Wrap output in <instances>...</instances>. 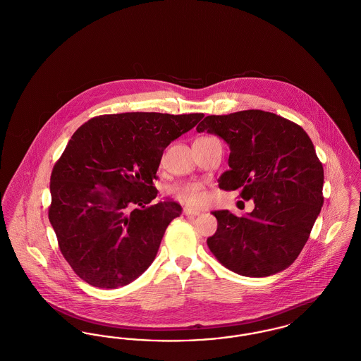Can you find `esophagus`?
<instances>
[{"instance_id":"obj_1","label":"esophagus","mask_w":361,"mask_h":361,"mask_svg":"<svg viewBox=\"0 0 361 361\" xmlns=\"http://www.w3.org/2000/svg\"><path fill=\"white\" fill-rule=\"evenodd\" d=\"M183 212H184V215H187V216H196V215H199V214H200V211H197V209H192V208H184V209H183Z\"/></svg>"}]
</instances>
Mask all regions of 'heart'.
<instances>
[{"mask_svg":"<svg viewBox=\"0 0 361 361\" xmlns=\"http://www.w3.org/2000/svg\"><path fill=\"white\" fill-rule=\"evenodd\" d=\"M169 195L183 204L199 206L204 200L203 188L199 183H177L168 189Z\"/></svg>","mask_w":361,"mask_h":361,"instance_id":"b5f03b06","label":"heart"}]
</instances>
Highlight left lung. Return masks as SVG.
<instances>
[{
	"label": "left lung",
	"instance_id": "1",
	"mask_svg": "<svg viewBox=\"0 0 361 361\" xmlns=\"http://www.w3.org/2000/svg\"><path fill=\"white\" fill-rule=\"evenodd\" d=\"M230 146L219 188L255 200L247 216L214 211L216 233L207 245L227 269L265 277L290 267L309 240L324 206V166L306 131L272 112L209 115L197 127Z\"/></svg>",
	"mask_w": 361,
	"mask_h": 361
}]
</instances>
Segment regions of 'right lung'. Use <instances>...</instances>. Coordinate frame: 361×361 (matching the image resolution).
Returning <instances> with one entry per match:
<instances>
[{
  "mask_svg": "<svg viewBox=\"0 0 361 361\" xmlns=\"http://www.w3.org/2000/svg\"><path fill=\"white\" fill-rule=\"evenodd\" d=\"M203 114L127 112L84 123L52 168L49 219L74 274L99 288L123 287L154 261L176 202L153 203L168 145Z\"/></svg>",
  "mask_w": 361,
  "mask_h": 361,
  "instance_id": "right-lung-1",
  "label": "right lung"
}]
</instances>
